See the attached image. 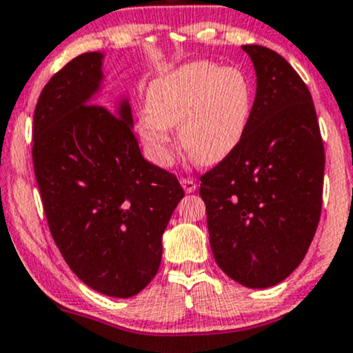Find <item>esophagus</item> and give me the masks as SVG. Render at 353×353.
<instances>
[{"label":"esophagus","instance_id":"esophagus-1","mask_svg":"<svg viewBox=\"0 0 353 353\" xmlns=\"http://www.w3.org/2000/svg\"><path fill=\"white\" fill-rule=\"evenodd\" d=\"M180 183H181V187H183V190L187 192V194H192V192L197 190V181H195L194 178H181Z\"/></svg>","mask_w":353,"mask_h":353}]
</instances>
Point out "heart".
I'll list each match as a JSON object with an SVG mask.
<instances>
[{
    "instance_id": "heart-1",
    "label": "heart",
    "mask_w": 353,
    "mask_h": 353,
    "mask_svg": "<svg viewBox=\"0 0 353 353\" xmlns=\"http://www.w3.org/2000/svg\"><path fill=\"white\" fill-rule=\"evenodd\" d=\"M146 105L148 112L137 119V132L156 165L172 163L170 127L176 125L185 152L202 165H216L245 137L253 86L239 69L197 61L152 79Z\"/></svg>"
}]
</instances>
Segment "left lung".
Masks as SVG:
<instances>
[{
    "label": "left lung",
    "mask_w": 353,
    "mask_h": 353,
    "mask_svg": "<svg viewBox=\"0 0 353 353\" xmlns=\"http://www.w3.org/2000/svg\"><path fill=\"white\" fill-rule=\"evenodd\" d=\"M256 71L245 137L201 176L210 248L250 289L289 277L306 256L323 203L325 148L306 83L275 50L243 46Z\"/></svg>",
    "instance_id": "8db88e82"
}]
</instances>
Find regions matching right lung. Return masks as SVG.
I'll list each match as a JSON object with an SVG mask.
<instances>
[{
    "label": "right lung",
    "instance_id": "right-lung-1",
    "mask_svg": "<svg viewBox=\"0 0 353 353\" xmlns=\"http://www.w3.org/2000/svg\"><path fill=\"white\" fill-rule=\"evenodd\" d=\"M100 52H85L43 86L34 112L35 180L66 263L105 296L132 297L161 263V236L183 197L176 176L143 158L130 105L92 103Z\"/></svg>",
    "mask_w": 353,
    "mask_h": 353
}]
</instances>
